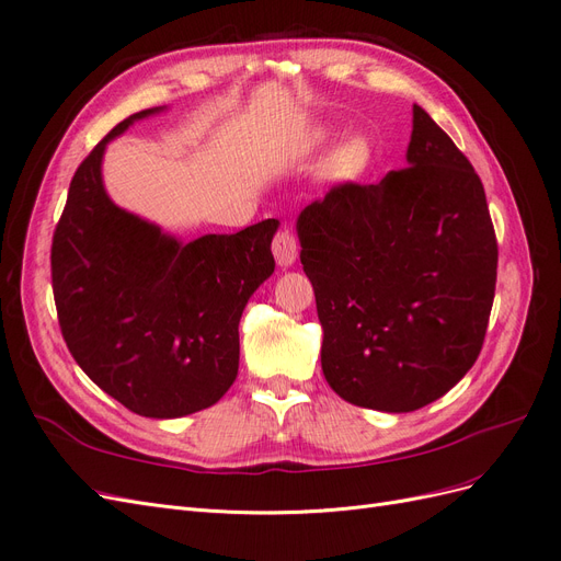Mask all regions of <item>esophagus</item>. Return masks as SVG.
<instances>
[{"label": "esophagus", "instance_id": "34e87169", "mask_svg": "<svg viewBox=\"0 0 561 561\" xmlns=\"http://www.w3.org/2000/svg\"><path fill=\"white\" fill-rule=\"evenodd\" d=\"M271 250H274V257L280 266H290L297 260L299 243L297 236L293 233L290 227H280L274 236V243H271Z\"/></svg>", "mask_w": 561, "mask_h": 561}]
</instances>
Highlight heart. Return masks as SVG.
I'll return each mask as SVG.
<instances>
[{
  "mask_svg": "<svg viewBox=\"0 0 561 561\" xmlns=\"http://www.w3.org/2000/svg\"><path fill=\"white\" fill-rule=\"evenodd\" d=\"M322 140H325V133L318 130L313 135V145H320ZM369 159H371L369 142L365 138H360V135H355V138L344 140L332 151L330 159L325 161V175L336 182L353 180V178H358L369 165Z\"/></svg>",
  "mask_w": 561,
  "mask_h": 561,
  "instance_id": "b5f03b06",
  "label": "heart"
}]
</instances>
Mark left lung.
I'll list each match as a JSON object with an SVG mask.
<instances>
[{
    "mask_svg": "<svg viewBox=\"0 0 561 561\" xmlns=\"http://www.w3.org/2000/svg\"><path fill=\"white\" fill-rule=\"evenodd\" d=\"M407 163L377 184H334L297 219L322 375L339 398L381 412L421 410L463 379L496 290L482 180L419 105Z\"/></svg>",
    "mask_w": 561,
    "mask_h": 561,
    "instance_id": "1",
    "label": "left lung"
}]
</instances>
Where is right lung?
<instances>
[{
  "instance_id": "right-lung-1",
  "label": "right lung",
  "mask_w": 561,
  "mask_h": 561,
  "mask_svg": "<svg viewBox=\"0 0 561 561\" xmlns=\"http://www.w3.org/2000/svg\"><path fill=\"white\" fill-rule=\"evenodd\" d=\"M116 124L70 182L50 245L60 332L89 379L149 419L206 410L239 375V322L250 295L274 274L278 219L239 233L180 243L116 208L100 161Z\"/></svg>"
}]
</instances>
